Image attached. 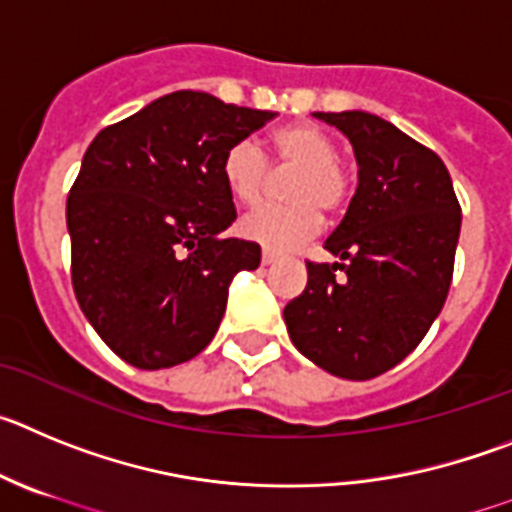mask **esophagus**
I'll use <instances>...</instances> for the list:
<instances>
[{
	"label": "esophagus",
	"instance_id": "34e87169",
	"mask_svg": "<svg viewBox=\"0 0 512 512\" xmlns=\"http://www.w3.org/2000/svg\"><path fill=\"white\" fill-rule=\"evenodd\" d=\"M275 260H278V257H275L270 250L262 252V265H275Z\"/></svg>",
	"mask_w": 512,
	"mask_h": 512
}]
</instances>
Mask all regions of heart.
I'll return each mask as SVG.
<instances>
[{"label":"heart","mask_w":512,"mask_h":512,"mask_svg":"<svg viewBox=\"0 0 512 512\" xmlns=\"http://www.w3.org/2000/svg\"><path fill=\"white\" fill-rule=\"evenodd\" d=\"M267 165L288 170L283 196L290 204L262 206L242 219L247 239L270 252H290L321 229V212L336 214L352 196V173L336 155V145L313 124H285L267 135L262 153L252 142H234L222 158V178L232 199L255 206L270 183Z\"/></svg>","instance_id":"obj_1"}]
</instances>
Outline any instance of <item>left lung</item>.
<instances>
[{"mask_svg": "<svg viewBox=\"0 0 512 512\" xmlns=\"http://www.w3.org/2000/svg\"><path fill=\"white\" fill-rule=\"evenodd\" d=\"M349 137L359 183L326 239L339 262H306L285 306L303 357L347 380H372L418 347L444 308L462 206L434 150L367 112H316Z\"/></svg>", "mask_w": 512, "mask_h": 512, "instance_id": "8db88e82", "label": "left lung"}]
</instances>
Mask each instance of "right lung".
I'll return each instance as SVG.
<instances>
[{"mask_svg": "<svg viewBox=\"0 0 512 512\" xmlns=\"http://www.w3.org/2000/svg\"><path fill=\"white\" fill-rule=\"evenodd\" d=\"M273 117L173 91L86 150L66 204L73 293L132 367L196 357L222 324L234 275L260 265L257 242L222 237L237 219L222 158Z\"/></svg>", "mask_w": 512, "mask_h": 512, "instance_id": "1", "label": "right lung"}]
</instances>
